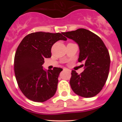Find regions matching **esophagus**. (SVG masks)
Masks as SVG:
<instances>
[{
	"mask_svg": "<svg viewBox=\"0 0 122 122\" xmlns=\"http://www.w3.org/2000/svg\"><path fill=\"white\" fill-rule=\"evenodd\" d=\"M64 70H67V71H70L69 69H66V68H64V69H63Z\"/></svg>",
	"mask_w": 122,
	"mask_h": 122,
	"instance_id": "1",
	"label": "esophagus"
}]
</instances>
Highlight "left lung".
Returning a JSON list of instances; mask_svg holds the SVG:
<instances>
[{"instance_id": "obj_1", "label": "left lung", "mask_w": 122, "mask_h": 122, "mask_svg": "<svg viewBox=\"0 0 122 122\" xmlns=\"http://www.w3.org/2000/svg\"><path fill=\"white\" fill-rule=\"evenodd\" d=\"M64 36L75 41L80 49L79 62H85L80 75L72 71L70 85L76 94L92 97L99 93L106 84L110 65L108 50L99 36L89 30L79 29L65 32Z\"/></svg>"}]
</instances>
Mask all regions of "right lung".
I'll use <instances>...</instances> for the list:
<instances>
[{
  "mask_svg": "<svg viewBox=\"0 0 122 122\" xmlns=\"http://www.w3.org/2000/svg\"><path fill=\"white\" fill-rule=\"evenodd\" d=\"M61 33L36 32L27 35L19 43L14 57V72L18 86L27 99L43 102L57 91L62 69L54 67L45 71L44 59L51 56V49L59 40H66Z\"/></svg>",
  "mask_w": 122,
  "mask_h": 122,
  "instance_id": "right-lung-1",
  "label": "right lung"
}]
</instances>
